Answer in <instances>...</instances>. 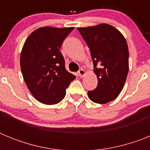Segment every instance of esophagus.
Instances as JSON below:
<instances>
[{
  "mask_svg": "<svg viewBox=\"0 0 150 150\" xmlns=\"http://www.w3.org/2000/svg\"><path fill=\"white\" fill-rule=\"evenodd\" d=\"M78 74H79V76H80V77H82V76H84L85 74V71L83 70V69H80L79 71H78Z\"/></svg>",
  "mask_w": 150,
  "mask_h": 150,
  "instance_id": "1",
  "label": "esophagus"
}]
</instances>
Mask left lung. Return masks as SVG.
Instances as JSON below:
<instances>
[{
  "label": "left lung",
  "mask_w": 150,
  "mask_h": 150,
  "mask_svg": "<svg viewBox=\"0 0 150 150\" xmlns=\"http://www.w3.org/2000/svg\"><path fill=\"white\" fill-rule=\"evenodd\" d=\"M90 50L98 86L88 91L97 104H107L116 98L124 87L128 72V48L122 34L114 27L100 24L77 28Z\"/></svg>",
  "instance_id": "1"
}]
</instances>
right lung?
<instances>
[{
	"label": "right lung",
	"instance_id": "right-lung-1",
	"mask_svg": "<svg viewBox=\"0 0 150 150\" xmlns=\"http://www.w3.org/2000/svg\"><path fill=\"white\" fill-rule=\"evenodd\" d=\"M74 28L43 27L32 32L20 56L24 80L33 96L45 104H58L76 76L65 68L60 48Z\"/></svg>",
	"mask_w": 150,
	"mask_h": 150
}]
</instances>
